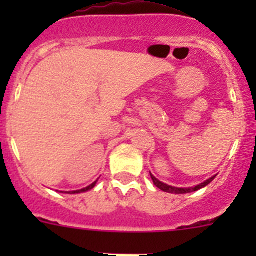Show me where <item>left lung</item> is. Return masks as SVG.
Instances as JSON below:
<instances>
[{
	"instance_id": "8db88e82",
	"label": "left lung",
	"mask_w": 256,
	"mask_h": 256,
	"mask_svg": "<svg viewBox=\"0 0 256 256\" xmlns=\"http://www.w3.org/2000/svg\"><path fill=\"white\" fill-rule=\"evenodd\" d=\"M216 176L210 177V178H209V180H206V182L200 183V184L196 186V187H190V188H178V187H172V186L166 184V183H162L161 180H157L156 177L152 176V174H151L152 180H154V184L156 186L157 188H160V190H164V192H167V193H174V194H186V193L196 192V190H200V188H203V187H206V186H208L209 183H210L212 180H213L214 178H216Z\"/></svg>"
}]
</instances>
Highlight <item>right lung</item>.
Wrapping results in <instances>:
<instances>
[{"mask_svg": "<svg viewBox=\"0 0 256 256\" xmlns=\"http://www.w3.org/2000/svg\"><path fill=\"white\" fill-rule=\"evenodd\" d=\"M96 182H98V180H95L94 183H92V184L88 186V187L82 188V190H73V192H69V193H72V194H76V193H82V192H86V190H92V188L95 187V184H96Z\"/></svg>", "mask_w": 256, "mask_h": 256, "instance_id": "right-lung-1", "label": "right lung"}]
</instances>
